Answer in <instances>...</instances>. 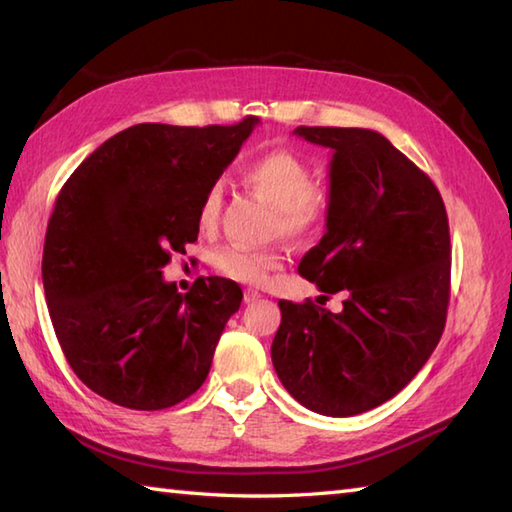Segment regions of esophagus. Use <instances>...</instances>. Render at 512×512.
I'll use <instances>...</instances> for the list:
<instances>
[{"instance_id": "esophagus-1", "label": "esophagus", "mask_w": 512, "mask_h": 512, "mask_svg": "<svg viewBox=\"0 0 512 512\" xmlns=\"http://www.w3.org/2000/svg\"><path fill=\"white\" fill-rule=\"evenodd\" d=\"M257 299H262V292H257V290H253V288L244 290V301H246V303H255Z\"/></svg>"}]
</instances>
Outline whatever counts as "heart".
Here are the masks:
<instances>
[{
  "label": "heart",
  "mask_w": 512,
  "mask_h": 512,
  "mask_svg": "<svg viewBox=\"0 0 512 512\" xmlns=\"http://www.w3.org/2000/svg\"><path fill=\"white\" fill-rule=\"evenodd\" d=\"M242 182L270 206H275L277 228L286 235H310L323 226L330 209V195L312 184V169L288 149H270L244 165ZM222 187L211 184L198 204V226L213 231L220 222ZM281 264L273 248L228 244L213 253V266L220 275L239 284H262L270 270Z\"/></svg>",
  "instance_id": "1"
}]
</instances>
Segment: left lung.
<instances>
[{
  "instance_id": "left-lung-1",
  "label": "left lung",
  "mask_w": 512,
  "mask_h": 512,
  "mask_svg": "<svg viewBox=\"0 0 512 512\" xmlns=\"http://www.w3.org/2000/svg\"><path fill=\"white\" fill-rule=\"evenodd\" d=\"M332 149L328 231L299 273L334 314L279 301L273 365L292 398L323 416H356L394 398L442 336L451 295V237L442 195L389 140L358 127H297ZM319 301V299H317Z\"/></svg>"
}]
</instances>
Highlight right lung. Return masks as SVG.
<instances>
[{"label":"right lung","instance_id":"obj_1","mask_svg":"<svg viewBox=\"0 0 512 512\" xmlns=\"http://www.w3.org/2000/svg\"><path fill=\"white\" fill-rule=\"evenodd\" d=\"M257 123L127 127L61 187L43 244V290L61 350L94 394L156 411L209 376L242 288L206 277L182 295L162 268L198 239L204 191Z\"/></svg>","mask_w":512,"mask_h":512}]
</instances>
